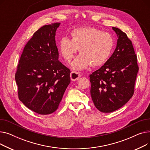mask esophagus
Masks as SVG:
<instances>
[{"instance_id": "1", "label": "esophagus", "mask_w": 150, "mask_h": 150, "mask_svg": "<svg viewBox=\"0 0 150 150\" xmlns=\"http://www.w3.org/2000/svg\"><path fill=\"white\" fill-rule=\"evenodd\" d=\"M81 74L80 73L74 72V71H72V72H71L70 73V78L72 81L78 80L81 77Z\"/></svg>"}]
</instances>
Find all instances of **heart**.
Here are the masks:
<instances>
[{
    "label": "heart",
    "mask_w": 150,
    "mask_h": 150,
    "mask_svg": "<svg viewBox=\"0 0 150 150\" xmlns=\"http://www.w3.org/2000/svg\"><path fill=\"white\" fill-rule=\"evenodd\" d=\"M71 39L62 37L59 42V50L66 61L70 62L79 49L81 53L72 63L75 70L98 67L106 62L112 52L114 40L112 35L94 27H81L73 30Z\"/></svg>",
    "instance_id": "obj_1"
}]
</instances>
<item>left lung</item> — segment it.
Returning a JSON list of instances; mask_svg holds the SVG:
<instances>
[{"label": "left lung", "instance_id": "1", "mask_svg": "<svg viewBox=\"0 0 150 150\" xmlns=\"http://www.w3.org/2000/svg\"><path fill=\"white\" fill-rule=\"evenodd\" d=\"M118 39L108 60L89 75L91 96L102 112H112L125 105L134 92L139 66L131 41L121 30L112 27Z\"/></svg>", "mask_w": 150, "mask_h": 150}]
</instances>
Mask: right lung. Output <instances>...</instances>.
Instances as JSON below:
<instances>
[{
	"label": "right lung",
	"instance_id": "1",
	"mask_svg": "<svg viewBox=\"0 0 150 150\" xmlns=\"http://www.w3.org/2000/svg\"><path fill=\"white\" fill-rule=\"evenodd\" d=\"M60 23L38 30L23 50L15 74L18 97L39 114L57 111L70 82V70L58 60L55 35Z\"/></svg>",
	"mask_w": 150,
	"mask_h": 150
}]
</instances>
